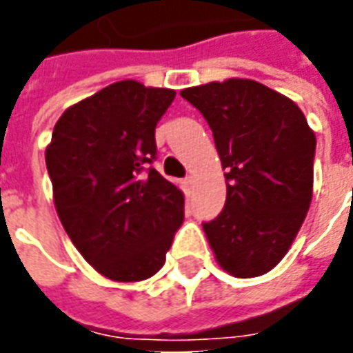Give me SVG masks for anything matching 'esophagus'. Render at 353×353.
I'll return each instance as SVG.
<instances>
[{"instance_id": "obj_1", "label": "esophagus", "mask_w": 353, "mask_h": 353, "mask_svg": "<svg viewBox=\"0 0 353 353\" xmlns=\"http://www.w3.org/2000/svg\"><path fill=\"white\" fill-rule=\"evenodd\" d=\"M185 185H187V187H189V189H191L192 185H194V177H192V176L185 177Z\"/></svg>"}]
</instances>
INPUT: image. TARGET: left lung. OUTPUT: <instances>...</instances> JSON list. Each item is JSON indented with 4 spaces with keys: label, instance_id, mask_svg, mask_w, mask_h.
Returning a JSON list of instances; mask_svg holds the SVG:
<instances>
[{
    "label": "left lung",
    "instance_id": "1",
    "mask_svg": "<svg viewBox=\"0 0 353 353\" xmlns=\"http://www.w3.org/2000/svg\"><path fill=\"white\" fill-rule=\"evenodd\" d=\"M181 96L210 124L225 170V208L202 225L210 248L225 272L263 276L310 208L316 134L295 101L257 81H214Z\"/></svg>",
    "mask_w": 353,
    "mask_h": 353
}]
</instances>
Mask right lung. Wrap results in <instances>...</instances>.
I'll list each match as a JSON object with an SVG mask.
<instances>
[{
    "label": "right lung",
    "mask_w": 353,
    "mask_h": 353,
    "mask_svg": "<svg viewBox=\"0 0 353 353\" xmlns=\"http://www.w3.org/2000/svg\"><path fill=\"white\" fill-rule=\"evenodd\" d=\"M174 98L172 88L113 83L65 109L45 151L58 217L109 280L159 272L183 223V192L151 168L154 128Z\"/></svg>",
    "instance_id": "right-lung-1"
}]
</instances>
